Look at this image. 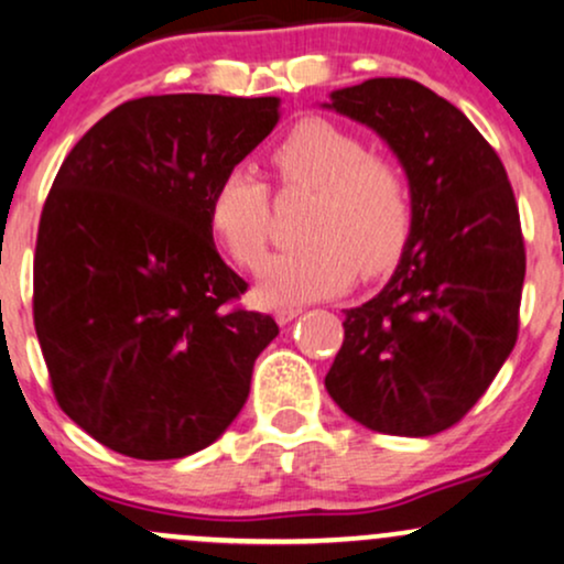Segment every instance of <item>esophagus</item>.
<instances>
[{
  "mask_svg": "<svg viewBox=\"0 0 564 564\" xmlns=\"http://www.w3.org/2000/svg\"><path fill=\"white\" fill-rule=\"evenodd\" d=\"M301 314H303V306H282V308L274 311V319L280 322V324H288V322H293L295 316H301Z\"/></svg>",
  "mask_w": 564,
  "mask_h": 564,
  "instance_id": "obj_1",
  "label": "esophagus"
}]
</instances>
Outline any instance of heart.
Returning a JSON list of instances; mask_svg holds the SVG:
<instances>
[{"label":"heart","instance_id":"heart-1","mask_svg":"<svg viewBox=\"0 0 564 564\" xmlns=\"http://www.w3.org/2000/svg\"><path fill=\"white\" fill-rule=\"evenodd\" d=\"M284 189H314L306 242L271 256L258 295L271 306L329 297L356 271L377 274L401 253L412 227V187L403 169L369 152L354 131L324 118L295 123L269 152ZM210 227L245 269L263 261L271 237L269 187L248 169H231L210 195Z\"/></svg>","mask_w":564,"mask_h":564}]
</instances>
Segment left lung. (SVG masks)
Instances as JSON below:
<instances>
[{
    "mask_svg": "<svg viewBox=\"0 0 564 564\" xmlns=\"http://www.w3.org/2000/svg\"><path fill=\"white\" fill-rule=\"evenodd\" d=\"M324 108L377 131L412 187L393 276L346 308L324 386L359 425L425 438L478 403L518 343L525 245L505 163L469 118L412 78H369Z\"/></svg>",
    "mask_w": 564,
    "mask_h": 564,
    "instance_id": "8db88e82",
    "label": "left lung"
}]
</instances>
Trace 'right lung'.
<instances>
[{
  "instance_id": "obj_1",
  "label": "right lung",
  "mask_w": 564,
  "mask_h": 564,
  "mask_svg": "<svg viewBox=\"0 0 564 564\" xmlns=\"http://www.w3.org/2000/svg\"><path fill=\"white\" fill-rule=\"evenodd\" d=\"M280 97L161 95L118 105L59 165L33 256V324L52 390L134 459L210 446L250 393L276 322L218 256L210 195L271 134Z\"/></svg>"
}]
</instances>
